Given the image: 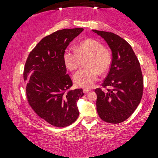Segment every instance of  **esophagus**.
Segmentation results:
<instances>
[{"instance_id": "34e87169", "label": "esophagus", "mask_w": 158, "mask_h": 158, "mask_svg": "<svg viewBox=\"0 0 158 158\" xmlns=\"http://www.w3.org/2000/svg\"><path fill=\"white\" fill-rule=\"evenodd\" d=\"M90 90H90V89H84V93H89V91H90Z\"/></svg>"}]
</instances>
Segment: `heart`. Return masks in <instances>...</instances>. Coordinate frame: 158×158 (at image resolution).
I'll use <instances>...</instances> for the list:
<instances>
[{
    "instance_id": "1",
    "label": "heart",
    "mask_w": 158,
    "mask_h": 158,
    "mask_svg": "<svg viewBox=\"0 0 158 158\" xmlns=\"http://www.w3.org/2000/svg\"><path fill=\"white\" fill-rule=\"evenodd\" d=\"M85 59V65L74 74L73 79L77 86L92 87L101 73L108 70L111 63V55L109 51L102 47L100 42L93 39L80 42L75 48L68 47L63 53V60L69 70H75Z\"/></svg>"
}]
</instances>
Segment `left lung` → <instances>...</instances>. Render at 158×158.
<instances>
[{
    "label": "left lung",
    "instance_id": "obj_1",
    "mask_svg": "<svg viewBox=\"0 0 158 158\" xmlns=\"http://www.w3.org/2000/svg\"><path fill=\"white\" fill-rule=\"evenodd\" d=\"M108 44L112 52L103 89H96L97 111L100 118L117 124L127 119L140 103L143 78L137 56L127 42L111 32L93 30Z\"/></svg>",
    "mask_w": 158,
    "mask_h": 158
}]
</instances>
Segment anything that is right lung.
<instances>
[{
  "label": "right lung",
  "mask_w": 158,
  "mask_h": 158,
  "mask_svg": "<svg viewBox=\"0 0 158 158\" xmlns=\"http://www.w3.org/2000/svg\"><path fill=\"white\" fill-rule=\"evenodd\" d=\"M84 31L63 29L42 39L29 53L23 70L29 105L41 118L53 126L67 127L76 121L79 112L77 102L84 95L73 85L63 60L69 42Z\"/></svg>",
  "instance_id": "1"
}]
</instances>
